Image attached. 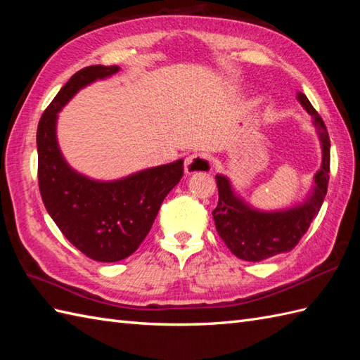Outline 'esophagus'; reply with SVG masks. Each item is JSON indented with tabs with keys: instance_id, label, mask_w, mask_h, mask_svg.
Here are the masks:
<instances>
[{
	"instance_id": "obj_1",
	"label": "esophagus",
	"mask_w": 360,
	"mask_h": 360,
	"mask_svg": "<svg viewBox=\"0 0 360 360\" xmlns=\"http://www.w3.org/2000/svg\"><path fill=\"white\" fill-rule=\"evenodd\" d=\"M186 173L187 174H192L196 172H210L212 170V165H210V160L205 158L204 155H190L186 158Z\"/></svg>"
}]
</instances>
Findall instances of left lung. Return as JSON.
I'll return each instance as SVG.
<instances>
[{"label": "left lung", "mask_w": 360, "mask_h": 360, "mask_svg": "<svg viewBox=\"0 0 360 360\" xmlns=\"http://www.w3.org/2000/svg\"><path fill=\"white\" fill-rule=\"evenodd\" d=\"M297 98L314 119V125L322 142V167L316 173L314 190L303 204L292 209L277 212H262L252 209L236 196L231 182L223 174H217L218 205L212 212L221 240L235 257L246 262H262L274 255L292 250L302 236L307 233L312 219L322 207L328 181H330V136L322 117L311 105L308 97L298 93Z\"/></svg>", "instance_id": "1"}]
</instances>
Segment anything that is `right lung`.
Returning <instances> with one entry per match:
<instances>
[{"instance_id": "obj_1", "label": "right lung", "mask_w": 360, "mask_h": 360, "mask_svg": "<svg viewBox=\"0 0 360 360\" xmlns=\"http://www.w3.org/2000/svg\"><path fill=\"white\" fill-rule=\"evenodd\" d=\"M119 66L83 68L58 91L37 128L38 187L46 210L72 246L102 263L120 262L141 246L160 204L184 174V160L101 182L77 173L60 153L57 112L79 89L116 74Z\"/></svg>"}]
</instances>
